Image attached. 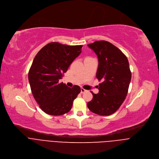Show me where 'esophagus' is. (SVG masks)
I'll return each instance as SVG.
<instances>
[{"instance_id":"1","label":"esophagus","mask_w":159,"mask_h":159,"mask_svg":"<svg viewBox=\"0 0 159 159\" xmlns=\"http://www.w3.org/2000/svg\"><path fill=\"white\" fill-rule=\"evenodd\" d=\"M86 89H84V88H81V89H80V93H84V92H86Z\"/></svg>"}]
</instances>
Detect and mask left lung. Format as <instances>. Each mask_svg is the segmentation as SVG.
Here are the masks:
<instances>
[{"mask_svg":"<svg viewBox=\"0 0 159 159\" xmlns=\"http://www.w3.org/2000/svg\"><path fill=\"white\" fill-rule=\"evenodd\" d=\"M88 46L97 55L96 77L102 82L98 93L91 91L93 99L88 102V107L97 115H110L119 109L128 94L131 78L129 62L118 48L107 41H95Z\"/></svg>","mask_w":159,"mask_h":159,"instance_id":"left-lung-1","label":"left lung"}]
</instances>
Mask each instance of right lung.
I'll return each instance as SVG.
<instances>
[{
    "instance_id": "add662e5",
    "label": "right lung",
    "mask_w": 159,
    "mask_h": 159,
    "mask_svg": "<svg viewBox=\"0 0 159 159\" xmlns=\"http://www.w3.org/2000/svg\"><path fill=\"white\" fill-rule=\"evenodd\" d=\"M82 45L68 46L50 43L42 48L33 59L28 73L32 94L40 109L48 115L68 113L80 88L67 86L59 79L81 53Z\"/></svg>"
}]
</instances>
